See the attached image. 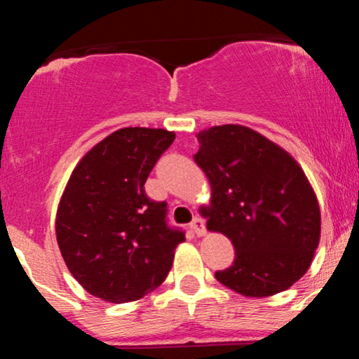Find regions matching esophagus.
<instances>
[{
    "mask_svg": "<svg viewBox=\"0 0 359 359\" xmlns=\"http://www.w3.org/2000/svg\"><path fill=\"white\" fill-rule=\"evenodd\" d=\"M191 228H192V231L197 234V236H204V234H205V221L199 216L194 217V221L191 222Z\"/></svg>",
    "mask_w": 359,
    "mask_h": 359,
    "instance_id": "obj_1",
    "label": "esophagus"
}]
</instances>
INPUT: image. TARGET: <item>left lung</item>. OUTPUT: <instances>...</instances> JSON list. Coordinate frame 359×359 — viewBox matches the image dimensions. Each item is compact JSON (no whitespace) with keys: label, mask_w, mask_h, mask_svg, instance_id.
Returning <instances> with one entry per match:
<instances>
[{"label":"left lung","mask_w":359,"mask_h":359,"mask_svg":"<svg viewBox=\"0 0 359 359\" xmlns=\"http://www.w3.org/2000/svg\"><path fill=\"white\" fill-rule=\"evenodd\" d=\"M197 142L194 160L211 184L203 216L236 250L233 265L216 271L217 282L246 297L287 290L309 270L320 238L319 204L304 170L241 125L212 126Z\"/></svg>","instance_id":"8db88e82"}]
</instances>
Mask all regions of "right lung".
I'll return each instance as SVG.
<instances>
[{
	"label": "right lung",
	"instance_id": "1",
	"mask_svg": "<svg viewBox=\"0 0 359 359\" xmlns=\"http://www.w3.org/2000/svg\"><path fill=\"white\" fill-rule=\"evenodd\" d=\"M174 131L121 128L82 156L57 211V243L72 277L94 297L125 304L165 280L185 240L167 222V203L145 194Z\"/></svg>",
	"mask_w": 359,
	"mask_h": 359
}]
</instances>
